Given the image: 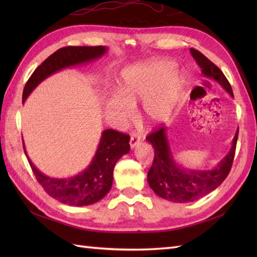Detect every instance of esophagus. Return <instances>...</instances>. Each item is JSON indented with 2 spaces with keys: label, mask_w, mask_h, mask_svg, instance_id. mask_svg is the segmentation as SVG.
<instances>
[{
  "label": "esophagus",
  "mask_w": 257,
  "mask_h": 257,
  "mask_svg": "<svg viewBox=\"0 0 257 257\" xmlns=\"http://www.w3.org/2000/svg\"><path fill=\"white\" fill-rule=\"evenodd\" d=\"M140 143V137L138 135H133L132 138H130V148L134 149L136 146H138V144Z\"/></svg>",
  "instance_id": "esophagus-1"
}]
</instances>
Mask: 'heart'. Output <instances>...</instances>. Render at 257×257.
<instances>
[{"instance_id":"obj_1","label":"heart","mask_w":257,"mask_h":257,"mask_svg":"<svg viewBox=\"0 0 257 257\" xmlns=\"http://www.w3.org/2000/svg\"><path fill=\"white\" fill-rule=\"evenodd\" d=\"M177 64L167 58H152L132 65L120 74L119 94L105 100L108 120L124 127L135 117V108L143 102L146 121L159 124L170 117L183 95L185 76L176 73Z\"/></svg>"}]
</instances>
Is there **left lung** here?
<instances>
[{"label":"left lung","mask_w":257,"mask_h":257,"mask_svg":"<svg viewBox=\"0 0 257 257\" xmlns=\"http://www.w3.org/2000/svg\"><path fill=\"white\" fill-rule=\"evenodd\" d=\"M190 53L202 68V75L207 79L216 81L234 98L232 87L221 69L194 48H190ZM237 136L238 128L234 135L230 151L216 167L210 170H200L184 168L174 159L166 127L151 133L146 138L154 147L155 151L154 163L147 177L150 188L158 196L174 203H187L203 198L219 187L230 172L235 154Z\"/></svg>","instance_id":"left-lung-1"}]
</instances>
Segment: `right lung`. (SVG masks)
I'll return each instance as SVG.
<instances>
[{"label": "right lung", "mask_w": 257, "mask_h": 257, "mask_svg": "<svg viewBox=\"0 0 257 257\" xmlns=\"http://www.w3.org/2000/svg\"><path fill=\"white\" fill-rule=\"evenodd\" d=\"M108 52L106 46H67L56 51L46 58L24 87L23 103L31 92L43 80L69 67L79 66L101 58ZM130 137L112 129L103 130L94 157L83 171L73 177L54 178L46 176L35 167L23 148L37 181L52 198L70 206H86L103 199L110 191L113 180V168L123 155L130 151Z\"/></svg>", "instance_id": "obj_1"}]
</instances>
